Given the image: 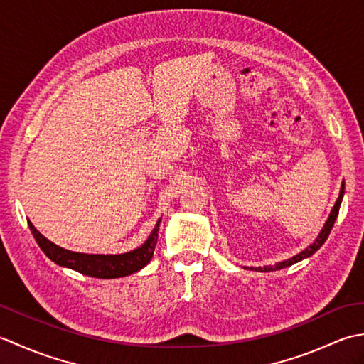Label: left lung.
Returning <instances> with one entry per match:
<instances>
[{
    "instance_id": "8db88e82",
    "label": "left lung",
    "mask_w": 364,
    "mask_h": 364,
    "mask_svg": "<svg viewBox=\"0 0 364 364\" xmlns=\"http://www.w3.org/2000/svg\"><path fill=\"white\" fill-rule=\"evenodd\" d=\"M343 196H344V183L341 184V191H339V197H338V200H336L333 210H331V213H330V215H328L326 225H323V228L321 230L319 236L316 237V241H314L311 245H308L305 250H301L300 253H297L296 257H292V258H289V259H284V261H282V262H277L275 266L250 267V270H257V272H272V270H280V269H284V267H289V266H292V264H296V262H299V261H301V259H305V258H308V257H311L313 253L318 252V250L321 249V247H322V244L327 241L330 231H331V228H333V223H335V220H336V218H338V213H339V206H341V202H343Z\"/></svg>"
}]
</instances>
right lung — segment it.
Returning <instances> with one entry per match:
<instances>
[{"label":"right lung","instance_id":"right-lung-1","mask_svg":"<svg viewBox=\"0 0 364 364\" xmlns=\"http://www.w3.org/2000/svg\"><path fill=\"white\" fill-rule=\"evenodd\" d=\"M159 222L161 220H158V223L151 231V235L141 247L120 255H89L65 250L63 247L53 244L43 235L38 233L36 227L29 220L28 225L42 252L51 261L56 262V264L73 269L82 275L95 278H119L134 274L137 270H141L142 267L149 264L153 257L154 245H156L158 241Z\"/></svg>","mask_w":364,"mask_h":364}]
</instances>
